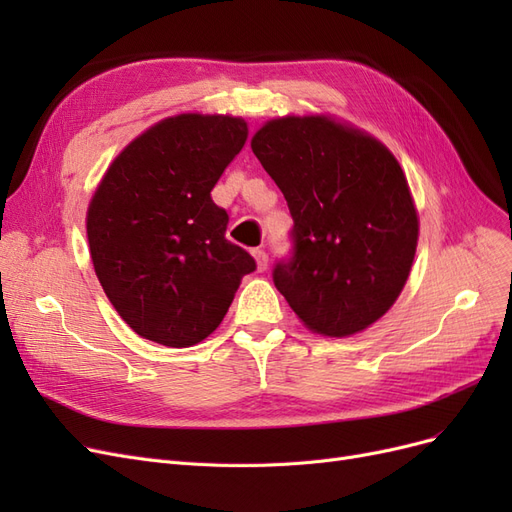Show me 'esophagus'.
Returning a JSON list of instances; mask_svg holds the SVG:
<instances>
[{
    "mask_svg": "<svg viewBox=\"0 0 512 512\" xmlns=\"http://www.w3.org/2000/svg\"><path fill=\"white\" fill-rule=\"evenodd\" d=\"M252 256H254V260H256V269H258V271H265V269H267V265H269V256H267V252H265V250H260V247H258V250H254V252H252Z\"/></svg>",
    "mask_w": 512,
    "mask_h": 512,
    "instance_id": "34e87169",
    "label": "esophagus"
}]
</instances>
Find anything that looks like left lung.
<instances>
[{
  "instance_id": "obj_1",
  "label": "left lung",
  "mask_w": 512,
  "mask_h": 512,
  "mask_svg": "<svg viewBox=\"0 0 512 512\" xmlns=\"http://www.w3.org/2000/svg\"><path fill=\"white\" fill-rule=\"evenodd\" d=\"M252 151L294 220V256L273 282L303 327L350 337L404 290L418 243L406 173L376 136L331 115L275 117Z\"/></svg>"
}]
</instances>
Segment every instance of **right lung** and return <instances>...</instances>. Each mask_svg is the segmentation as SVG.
Returning a JSON list of instances; mask_svg holds the SVG:
<instances>
[{
  "instance_id": "1",
  "label": "right lung",
  "mask_w": 512,
  "mask_h": 512,
  "mask_svg": "<svg viewBox=\"0 0 512 512\" xmlns=\"http://www.w3.org/2000/svg\"><path fill=\"white\" fill-rule=\"evenodd\" d=\"M245 141L243 117H166L121 149L89 200L94 271L117 314L149 342H203L256 269L226 239L228 213L211 200Z\"/></svg>"
}]
</instances>
